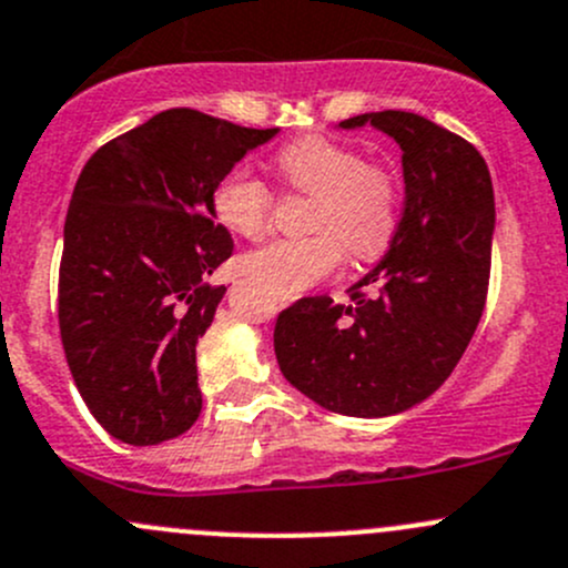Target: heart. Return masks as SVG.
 I'll use <instances>...</instances> for the list:
<instances>
[{
	"label": "heart",
	"instance_id": "heart-1",
	"mask_svg": "<svg viewBox=\"0 0 568 568\" xmlns=\"http://www.w3.org/2000/svg\"><path fill=\"white\" fill-rule=\"evenodd\" d=\"M277 170L294 192L313 197L305 239H280L244 257V272L263 291L294 300L329 277L343 261L385 255L398 233V178L329 136H302L277 153ZM214 216L231 233L261 239L272 225L274 194L252 170H231L211 194Z\"/></svg>",
	"mask_w": 568,
	"mask_h": 568
}]
</instances>
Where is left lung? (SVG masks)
I'll return each instance as SVG.
<instances>
[{
	"mask_svg": "<svg viewBox=\"0 0 568 568\" xmlns=\"http://www.w3.org/2000/svg\"><path fill=\"white\" fill-rule=\"evenodd\" d=\"M404 156V214L387 255L348 291L352 305L305 296L274 324L285 379L324 409L387 417L437 390L486 305L495 192L467 140L415 112L357 114Z\"/></svg>",
	"mask_w": 568,
	"mask_h": 568,
	"instance_id": "obj_1",
	"label": "left lung"
}]
</instances>
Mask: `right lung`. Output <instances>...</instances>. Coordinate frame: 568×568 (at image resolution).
Here are the masks:
<instances>
[{
	"instance_id": "add662e5",
	"label": "right lung",
	"mask_w": 568,
	"mask_h": 568,
	"mask_svg": "<svg viewBox=\"0 0 568 568\" xmlns=\"http://www.w3.org/2000/svg\"><path fill=\"white\" fill-rule=\"evenodd\" d=\"M274 134L168 109L84 164L65 216L60 337L79 395L120 443L159 445L200 417L194 346L225 294L205 280L233 252L211 194Z\"/></svg>"
}]
</instances>
